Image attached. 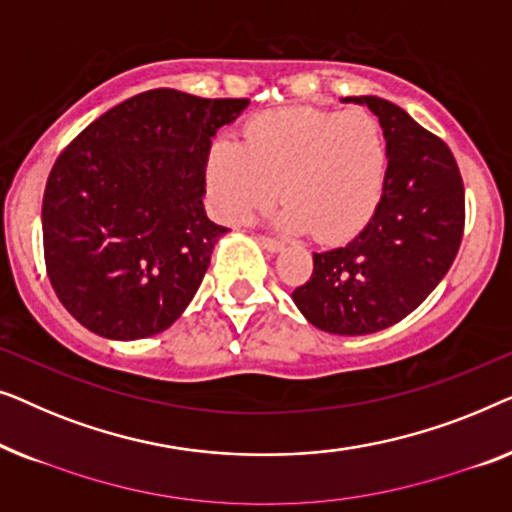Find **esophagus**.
<instances>
[{"label": "esophagus", "mask_w": 512, "mask_h": 512, "mask_svg": "<svg viewBox=\"0 0 512 512\" xmlns=\"http://www.w3.org/2000/svg\"><path fill=\"white\" fill-rule=\"evenodd\" d=\"M257 241H259V246H262L266 253H278V250H283V241H278V239H271V236H257Z\"/></svg>", "instance_id": "esophagus-1"}]
</instances>
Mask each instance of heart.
Returning <instances> with one entry per match:
<instances>
[{"mask_svg":"<svg viewBox=\"0 0 512 512\" xmlns=\"http://www.w3.org/2000/svg\"><path fill=\"white\" fill-rule=\"evenodd\" d=\"M387 176V141L369 111L308 106L257 115L246 141L220 139L206 160L215 211L246 222L283 192L278 225L318 241L355 236L376 211Z\"/></svg>","mask_w":512,"mask_h":512,"instance_id":"heart-1","label":"heart"}]
</instances>
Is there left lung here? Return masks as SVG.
<instances>
[{
    "label": "left lung",
    "mask_w": 512,
    "mask_h": 512,
    "mask_svg": "<svg viewBox=\"0 0 512 512\" xmlns=\"http://www.w3.org/2000/svg\"><path fill=\"white\" fill-rule=\"evenodd\" d=\"M369 106L387 141V176L369 225L348 246L313 253V273L292 292L313 327L364 336L397 325L434 292L464 234V183L436 134L380 97Z\"/></svg>",
    "instance_id": "8db88e82"
}]
</instances>
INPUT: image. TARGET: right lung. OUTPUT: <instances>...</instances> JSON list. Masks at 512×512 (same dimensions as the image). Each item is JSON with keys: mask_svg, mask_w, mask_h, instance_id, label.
<instances>
[{"mask_svg": "<svg viewBox=\"0 0 512 512\" xmlns=\"http://www.w3.org/2000/svg\"><path fill=\"white\" fill-rule=\"evenodd\" d=\"M248 99L141 92L83 129L43 192V257L85 329L136 341L181 318L227 227L206 218V160Z\"/></svg>", "mask_w": 512, "mask_h": 512, "instance_id": "add662e5", "label": "right lung"}]
</instances>
